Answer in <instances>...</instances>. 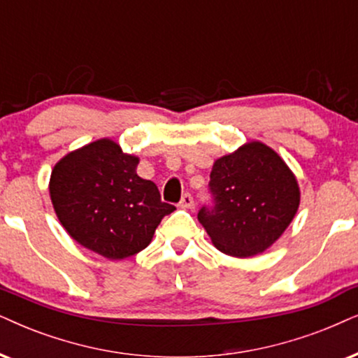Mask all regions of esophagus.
<instances>
[{"instance_id":"esophagus-1","label":"esophagus","mask_w":358,"mask_h":358,"mask_svg":"<svg viewBox=\"0 0 358 358\" xmlns=\"http://www.w3.org/2000/svg\"><path fill=\"white\" fill-rule=\"evenodd\" d=\"M193 205H194V201H193L192 194H189V193L183 194L182 201H180V206H182V208H193Z\"/></svg>"}]
</instances>
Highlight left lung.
I'll use <instances>...</instances> for the list:
<instances>
[{
    "mask_svg": "<svg viewBox=\"0 0 358 358\" xmlns=\"http://www.w3.org/2000/svg\"><path fill=\"white\" fill-rule=\"evenodd\" d=\"M210 178L216 205L203 206L198 221L216 250L228 256L251 257L269 250L299 210L296 175L259 140L216 158Z\"/></svg>",
    "mask_w": 358,
    "mask_h": 358,
    "instance_id": "8db88e82",
    "label": "left lung"
}]
</instances>
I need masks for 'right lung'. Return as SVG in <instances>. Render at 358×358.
I'll list each match as a JSON object with an SVG mask.
<instances>
[{
    "label": "right lung",
    "instance_id": "obj_1",
    "mask_svg": "<svg viewBox=\"0 0 358 358\" xmlns=\"http://www.w3.org/2000/svg\"><path fill=\"white\" fill-rule=\"evenodd\" d=\"M137 165L138 157L101 138L62 157L49 178L59 223L76 243L110 261L145 250L162 218L175 211L155 183L140 178Z\"/></svg>",
    "mask_w": 358,
    "mask_h": 358
}]
</instances>
